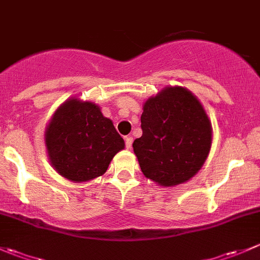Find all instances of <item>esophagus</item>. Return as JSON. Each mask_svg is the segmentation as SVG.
<instances>
[{
	"instance_id": "34e87169",
	"label": "esophagus",
	"mask_w": 260,
	"mask_h": 260,
	"mask_svg": "<svg viewBox=\"0 0 260 260\" xmlns=\"http://www.w3.org/2000/svg\"><path fill=\"white\" fill-rule=\"evenodd\" d=\"M132 142H133V138L132 137H125L124 143H125V147H127L128 149H129L131 147H132Z\"/></svg>"
}]
</instances>
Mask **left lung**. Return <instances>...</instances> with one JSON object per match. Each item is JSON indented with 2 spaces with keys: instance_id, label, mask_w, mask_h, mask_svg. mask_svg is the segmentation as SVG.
Listing matches in <instances>:
<instances>
[{
  "instance_id": "left-lung-1",
  "label": "left lung",
  "mask_w": 260,
  "mask_h": 260,
  "mask_svg": "<svg viewBox=\"0 0 260 260\" xmlns=\"http://www.w3.org/2000/svg\"><path fill=\"white\" fill-rule=\"evenodd\" d=\"M141 128L133 151L145 176L162 186L190 180L210 151V120L200 102L181 86L164 89L146 102Z\"/></svg>"
}]
</instances>
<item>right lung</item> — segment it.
Returning a JSON list of instances; mask_svg holds the SVG:
<instances>
[{"label": "right lung", "mask_w": 260, "mask_h": 260, "mask_svg": "<svg viewBox=\"0 0 260 260\" xmlns=\"http://www.w3.org/2000/svg\"><path fill=\"white\" fill-rule=\"evenodd\" d=\"M51 165L65 179L83 182L102 176L124 148L111 119L90 102L70 99L52 117L45 136Z\"/></svg>", "instance_id": "right-lung-1"}]
</instances>
